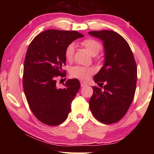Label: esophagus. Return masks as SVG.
Segmentation results:
<instances>
[{"instance_id": "esophagus-1", "label": "esophagus", "mask_w": 154, "mask_h": 154, "mask_svg": "<svg viewBox=\"0 0 154 154\" xmlns=\"http://www.w3.org/2000/svg\"><path fill=\"white\" fill-rule=\"evenodd\" d=\"M86 85H87V84L83 83V82H81V87H84V86H86Z\"/></svg>"}]
</instances>
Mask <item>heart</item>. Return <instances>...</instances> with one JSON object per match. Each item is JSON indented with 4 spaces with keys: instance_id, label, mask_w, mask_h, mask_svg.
<instances>
[{
    "instance_id": "b5f03b06",
    "label": "heart",
    "mask_w": 154,
    "mask_h": 154,
    "mask_svg": "<svg viewBox=\"0 0 154 154\" xmlns=\"http://www.w3.org/2000/svg\"><path fill=\"white\" fill-rule=\"evenodd\" d=\"M81 45L90 52L92 55H97L102 49V45L100 42L93 38H88L82 41ZM75 45L73 43L69 44L65 49L64 55L66 60L71 61L74 55ZM94 73V69L90 67L81 66H73L70 71L71 76L81 80H87L90 75Z\"/></svg>"
}]
</instances>
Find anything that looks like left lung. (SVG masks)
<instances>
[{"instance_id": "left-lung-1", "label": "left lung", "mask_w": 154, "mask_h": 154, "mask_svg": "<svg viewBox=\"0 0 154 154\" xmlns=\"http://www.w3.org/2000/svg\"><path fill=\"white\" fill-rule=\"evenodd\" d=\"M88 33L102 40L105 52L104 66L94 76L98 85L105 83L104 90L92 87L90 109L101 123H116L127 113L135 93L137 69L133 53L128 42L115 31Z\"/></svg>"}]
</instances>
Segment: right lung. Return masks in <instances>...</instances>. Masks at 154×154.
Segmentation results:
<instances>
[{
	"label": "right lung",
	"mask_w": 154,
	"mask_h": 154,
	"mask_svg": "<svg viewBox=\"0 0 154 154\" xmlns=\"http://www.w3.org/2000/svg\"><path fill=\"white\" fill-rule=\"evenodd\" d=\"M84 35L75 31L50 29L35 36L25 57L23 88L27 102L38 120L48 125H58L66 119L71 102L81 84L69 79L64 88L56 86V78L64 77L66 46Z\"/></svg>",
	"instance_id": "add662e5"
}]
</instances>
